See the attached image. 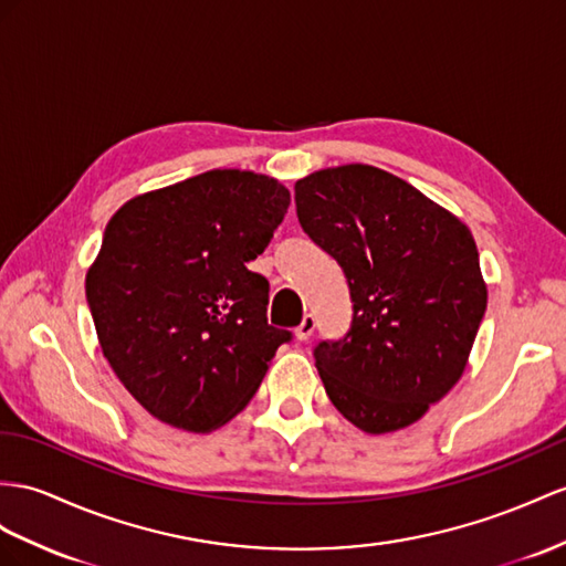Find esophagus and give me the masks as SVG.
Instances as JSON below:
<instances>
[{"label":"esophagus","instance_id":"1","mask_svg":"<svg viewBox=\"0 0 566 566\" xmlns=\"http://www.w3.org/2000/svg\"><path fill=\"white\" fill-rule=\"evenodd\" d=\"M313 332H315V317L311 313H306L301 317V325L296 327V339L306 342V339H311Z\"/></svg>","mask_w":566,"mask_h":566}]
</instances>
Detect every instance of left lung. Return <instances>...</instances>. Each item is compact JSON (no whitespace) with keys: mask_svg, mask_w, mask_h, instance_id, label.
<instances>
[{"mask_svg":"<svg viewBox=\"0 0 566 566\" xmlns=\"http://www.w3.org/2000/svg\"><path fill=\"white\" fill-rule=\"evenodd\" d=\"M294 191L303 231L342 265L354 301L344 339L313 352L325 392L364 432L407 428L459 382L485 315L471 229L370 165L313 171Z\"/></svg>","mask_w":566,"mask_h":566,"instance_id":"obj_1","label":"left lung"}]
</instances>
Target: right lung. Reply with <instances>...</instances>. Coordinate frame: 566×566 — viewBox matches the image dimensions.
<instances>
[{
    "instance_id": "1",
    "label": "right lung",
    "mask_w": 566,
    "mask_h": 566,
    "mask_svg": "<svg viewBox=\"0 0 566 566\" xmlns=\"http://www.w3.org/2000/svg\"><path fill=\"white\" fill-rule=\"evenodd\" d=\"M289 200L265 174L212 169L112 214L85 298L112 370L157 421L188 432L224 426L292 339L268 325L270 284L245 268Z\"/></svg>"
}]
</instances>
